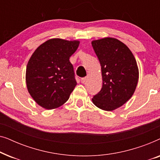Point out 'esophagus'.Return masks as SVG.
Returning <instances> with one entry per match:
<instances>
[{"label": "esophagus", "mask_w": 160, "mask_h": 160, "mask_svg": "<svg viewBox=\"0 0 160 160\" xmlns=\"http://www.w3.org/2000/svg\"><path fill=\"white\" fill-rule=\"evenodd\" d=\"M87 77L82 78V79H81V82H82V84H84V83L87 82Z\"/></svg>", "instance_id": "34e87169"}]
</instances>
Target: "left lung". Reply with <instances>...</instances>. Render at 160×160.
<instances>
[{"label":"left lung","instance_id":"8db88e82","mask_svg":"<svg viewBox=\"0 0 160 160\" xmlns=\"http://www.w3.org/2000/svg\"><path fill=\"white\" fill-rule=\"evenodd\" d=\"M92 46L100 63L102 78L101 90L92 100L102 110L113 111L135 92L139 78L136 60L130 49L117 38L94 40Z\"/></svg>","mask_w":160,"mask_h":160}]
</instances>
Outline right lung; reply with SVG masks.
Here are the masks:
<instances>
[{
    "label": "right lung",
    "instance_id": "1",
    "mask_svg": "<svg viewBox=\"0 0 160 160\" xmlns=\"http://www.w3.org/2000/svg\"><path fill=\"white\" fill-rule=\"evenodd\" d=\"M79 41L52 38L41 44L26 68L28 92L36 102L51 110L62 106L76 86L73 67L69 59Z\"/></svg>",
    "mask_w": 160,
    "mask_h": 160
}]
</instances>
